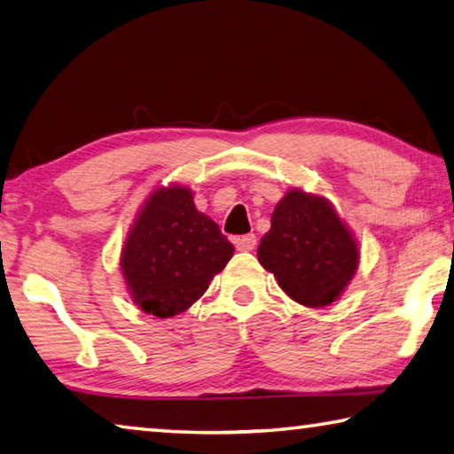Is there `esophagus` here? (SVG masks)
I'll return each instance as SVG.
<instances>
[{
    "mask_svg": "<svg viewBox=\"0 0 454 454\" xmlns=\"http://www.w3.org/2000/svg\"><path fill=\"white\" fill-rule=\"evenodd\" d=\"M236 248L242 250V253H250V250H254L256 247V236L254 234H247V236H239V239H234Z\"/></svg>",
    "mask_w": 454,
    "mask_h": 454,
    "instance_id": "1",
    "label": "esophagus"
}]
</instances>
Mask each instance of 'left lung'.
<instances>
[{"instance_id": "8db88e82", "label": "left lung", "mask_w": 454, "mask_h": 454, "mask_svg": "<svg viewBox=\"0 0 454 454\" xmlns=\"http://www.w3.org/2000/svg\"><path fill=\"white\" fill-rule=\"evenodd\" d=\"M256 256L293 301L313 309L340 299L359 264L356 236L333 204L299 188L277 204Z\"/></svg>"}]
</instances>
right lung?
<instances>
[{
  "mask_svg": "<svg viewBox=\"0 0 454 454\" xmlns=\"http://www.w3.org/2000/svg\"><path fill=\"white\" fill-rule=\"evenodd\" d=\"M234 247L185 185L149 193L121 250V275L133 303L160 319L184 313L224 269Z\"/></svg>",
  "mask_w": 454,
  "mask_h": 454,
  "instance_id": "1",
  "label": "right lung"
}]
</instances>
